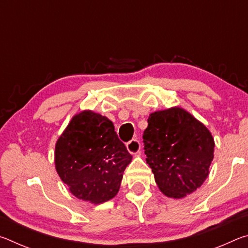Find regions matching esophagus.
I'll use <instances>...</instances> for the list:
<instances>
[{
    "label": "esophagus",
    "instance_id": "esophagus-1",
    "mask_svg": "<svg viewBox=\"0 0 248 248\" xmlns=\"http://www.w3.org/2000/svg\"><path fill=\"white\" fill-rule=\"evenodd\" d=\"M125 146H127V150L129 151V153L137 154L141 149V143L138 139H132L131 141H129L128 143L125 144Z\"/></svg>",
    "mask_w": 248,
    "mask_h": 248
}]
</instances>
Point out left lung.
<instances>
[{
    "instance_id": "left-lung-1",
    "label": "left lung",
    "mask_w": 248,
    "mask_h": 248,
    "mask_svg": "<svg viewBox=\"0 0 248 248\" xmlns=\"http://www.w3.org/2000/svg\"><path fill=\"white\" fill-rule=\"evenodd\" d=\"M143 143L146 163L165 196L184 198L208 177L215 140L205 125L183 108L151 114Z\"/></svg>"
}]
</instances>
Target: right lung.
Wrapping results in <instances>:
<instances>
[{
  "label": "right lung",
  "instance_id": "add662e5",
  "mask_svg": "<svg viewBox=\"0 0 248 248\" xmlns=\"http://www.w3.org/2000/svg\"><path fill=\"white\" fill-rule=\"evenodd\" d=\"M131 159L114 124L91 110L73 117L57 141L54 154L56 170L70 191L95 204L117 195Z\"/></svg>",
  "mask_w": 248,
  "mask_h": 248
}]
</instances>
